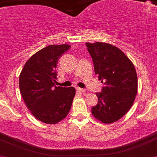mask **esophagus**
Listing matches in <instances>:
<instances>
[{"label": "esophagus", "instance_id": "1", "mask_svg": "<svg viewBox=\"0 0 157 157\" xmlns=\"http://www.w3.org/2000/svg\"><path fill=\"white\" fill-rule=\"evenodd\" d=\"M77 91H78V92H80V93H83V92H84V89L80 88V87H77Z\"/></svg>", "mask_w": 157, "mask_h": 157}]
</instances>
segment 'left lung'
I'll use <instances>...</instances> for the list:
<instances>
[{
    "instance_id": "1",
    "label": "left lung",
    "mask_w": 157,
    "mask_h": 157,
    "mask_svg": "<svg viewBox=\"0 0 157 157\" xmlns=\"http://www.w3.org/2000/svg\"><path fill=\"white\" fill-rule=\"evenodd\" d=\"M92 58L95 74L104 83L96 93L98 105L91 108L94 116L105 124L115 122L132 106L138 79L132 63L114 45L105 42L86 43Z\"/></svg>"
}]
</instances>
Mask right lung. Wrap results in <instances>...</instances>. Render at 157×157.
Segmentation results:
<instances>
[{"label":"right lung","instance_id":"1","mask_svg":"<svg viewBox=\"0 0 157 157\" xmlns=\"http://www.w3.org/2000/svg\"><path fill=\"white\" fill-rule=\"evenodd\" d=\"M70 48L67 44L50 45L39 50L25 63L19 87L26 106L39 121L56 124L70 112L75 96L74 87H56L58 59Z\"/></svg>","mask_w":157,"mask_h":157}]
</instances>
